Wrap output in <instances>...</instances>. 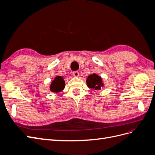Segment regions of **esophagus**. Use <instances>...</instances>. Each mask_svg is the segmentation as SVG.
I'll return each instance as SVG.
<instances>
[{
	"label": "esophagus",
	"instance_id": "1",
	"mask_svg": "<svg viewBox=\"0 0 155 155\" xmlns=\"http://www.w3.org/2000/svg\"><path fill=\"white\" fill-rule=\"evenodd\" d=\"M79 75V73L78 71H75V72H73V76L74 77H78Z\"/></svg>",
	"mask_w": 155,
	"mask_h": 155
}]
</instances>
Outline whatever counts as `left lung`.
Segmentation results:
<instances>
[{
  "label": "left lung",
  "mask_w": 155,
  "mask_h": 155,
  "mask_svg": "<svg viewBox=\"0 0 155 155\" xmlns=\"http://www.w3.org/2000/svg\"><path fill=\"white\" fill-rule=\"evenodd\" d=\"M86 82L88 88L95 89V90H100L101 87L104 85L102 82L101 78L96 74L88 76L87 78Z\"/></svg>",
  "instance_id": "left-lung-1"
}]
</instances>
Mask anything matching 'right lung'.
<instances>
[{
    "instance_id": "right-lung-1",
    "label": "right lung",
    "mask_w": 155,
    "mask_h": 155,
    "mask_svg": "<svg viewBox=\"0 0 155 155\" xmlns=\"http://www.w3.org/2000/svg\"><path fill=\"white\" fill-rule=\"evenodd\" d=\"M65 82L63 77L61 76H57L55 77L54 80L51 82L50 87V90L51 92H59L62 91L64 88Z\"/></svg>"
}]
</instances>
